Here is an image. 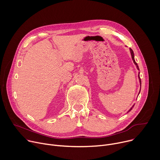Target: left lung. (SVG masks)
Masks as SVG:
<instances>
[{
  "label": "left lung",
  "mask_w": 160,
  "mask_h": 160,
  "mask_svg": "<svg viewBox=\"0 0 160 160\" xmlns=\"http://www.w3.org/2000/svg\"><path fill=\"white\" fill-rule=\"evenodd\" d=\"M130 49V54H131V56H132V60H133V63L135 64V65L136 66V68H137V69H138V70H139V66H138V64H137V62H135V58H134V54H133V51H132V49ZM140 72H139V74H138V78H139V83H140V86H141V78H140ZM140 92H141V88H140V91H139V94H140ZM139 94H138V96H139ZM134 105L135 104H133V106L130 108V109L127 111V112H130L131 110H132V108L134 106Z\"/></svg>",
  "instance_id": "8db88e82"
}]
</instances>
